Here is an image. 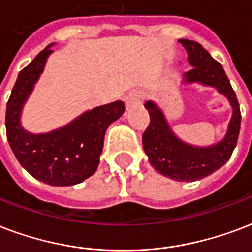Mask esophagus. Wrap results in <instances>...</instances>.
<instances>
[{
    "instance_id": "obj_1",
    "label": "esophagus",
    "mask_w": 252,
    "mask_h": 252,
    "mask_svg": "<svg viewBox=\"0 0 252 252\" xmlns=\"http://www.w3.org/2000/svg\"><path fill=\"white\" fill-rule=\"evenodd\" d=\"M143 101V94L140 92H132L129 93L126 98V107H131L133 104H140Z\"/></svg>"
}]
</instances>
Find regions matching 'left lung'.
Here are the masks:
<instances>
[{
    "instance_id": "8db88e82",
    "label": "left lung",
    "mask_w": 252,
    "mask_h": 252,
    "mask_svg": "<svg viewBox=\"0 0 252 252\" xmlns=\"http://www.w3.org/2000/svg\"><path fill=\"white\" fill-rule=\"evenodd\" d=\"M179 42L187 50L192 68L183 74L184 83H200L214 87L228 98L232 116L227 133L219 143L210 147H193L179 139L171 129L163 112L155 102L147 101L150 124L143 133V148L158 172L178 182H195L215 172L227 163L238 143L240 131V109L234 89L224 69L196 41L182 38Z\"/></svg>"
}]
</instances>
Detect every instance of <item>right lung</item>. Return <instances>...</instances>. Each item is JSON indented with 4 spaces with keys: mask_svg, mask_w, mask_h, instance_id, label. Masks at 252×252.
Returning <instances> with one entry per match:
<instances>
[{
    "mask_svg": "<svg viewBox=\"0 0 252 252\" xmlns=\"http://www.w3.org/2000/svg\"><path fill=\"white\" fill-rule=\"evenodd\" d=\"M52 46V45H50ZM50 46L41 50L18 73L6 105L7 141L24 168L33 178L50 186H73L97 169L107 128L126 111L123 101L93 108L56 131L34 135L21 126L24 104L44 70Z\"/></svg>",
    "mask_w": 252,
    "mask_h": 252,
    "instance_id": "right-lung-1",
    "label": "right lung"
}]
</instances>
